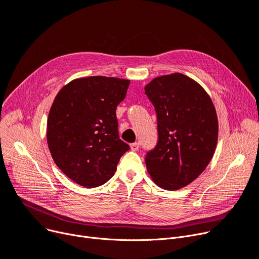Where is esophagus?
Returning a JSON list of instances; mask_svg holds the SVG:
<instances>
[{"mask_svg": "<svg viewBox=\"0 0 259 259\" xmlns=\"http://www.w3.org/2000/svg\"><path fill=\"white\" fill-rule=\"evenodd\" d=\"M130 149L132 151H138L140 149V144L139 143H133L130 145Z\"/></svg>", "mask_w": 259, "mask_h": 259, "instance_id": "34e87169", "label": "esophagus"}]
</instances>
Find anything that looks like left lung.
<instances>
[{
    "instance_id": "left-lung-1",
    "label": "left lung",
    "mask_w": 259,
    "mask_h": 259,
    "mask_svg": "<svg viewBox=\"0 0 259 259\" xmlns=\"http://www.w3.org/2000/svg\"><path fill=\"white\" fill-rule=\"evenodd\" d=\"M145 93L155 108L158 142L146 156L147 171L160 188L175 191L195 181L211 161L219 119L210 95L183 73L153 78Z\"/></svg>"
}]
</instances>
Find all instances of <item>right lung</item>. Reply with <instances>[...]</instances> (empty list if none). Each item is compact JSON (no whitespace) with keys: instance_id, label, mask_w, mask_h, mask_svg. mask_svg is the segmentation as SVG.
Segmentation results:
<instances>
[{"instance_id":"obj_1","label":"right lung","mask_w":259,"mask_h":259,"mask_svg":"<svg viewBox=\"0 0 259 259\" xmlns=\"http://www.w3.org/2000/svg\"><path fill=\"white\" fill-rule=\"evenodd\" d=\"M130 80L79 77L57 94L47 119V143L60 170L74 183L94 188L110 180L130 147L118 137L116 107Z\"/></svg>"}]
</instances>
